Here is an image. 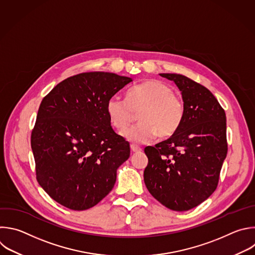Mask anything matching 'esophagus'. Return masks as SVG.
I'll use <instances>...</instances> for the list:
<instances>
[{
  "instance_id": "1",
  "label": "esophagus",
  "mask_w": 255,
  "mask_h": 255,
  "mask_svg": "<svg viewBox=\"0 0 255 255\" xmlns=\"http://www.w3.org/2000/svg\"><path fill=\"white\" fill-rule=\"evenodd\" d=\"M130 148H131V151L133 152V153H137V152H140L141 151V148L140 147H138V146H136V145H131L130 146Z\"/></svg>"
}]
</instances>
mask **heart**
I'll return each instance as SVG.
<instances>
[{"label": "heart", "mask_w": 255, "mask_h": 255, "mask_svg": "<svg viewBox=\"0 0 255 255\" xmlns=\"http://www.w3.org/2000/svg\"><path fill=\"white\" fill-rule=\"evenodd\" d=\"M140 122L125 129L122 136L135 144H146L161 137L173 135L180 127L185 113L183 100L173 93L164 81L151 79L132 87L127 97L111 96L107 101V114L118 130L126 128L138 112Z\"/></svg>", "instance_id": "1"}]
</instances>
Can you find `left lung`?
Listing matches in <instances>:
<instances>
[{"label": "left lung", "instance_id": "8db88e82", "mask_svg": "<svg viewBox=\"0 0 255 255\" xmlns=\"http://www.w3.org/2000/svg\"><path fill=\"white\" fill-rule=\"evenodd\" d=\"M181 92L185 113L169 139L144 149L148 164L144 182L161 204L186 211L205 201L216 189L227 154L226 116L213 94L199 83L163 73Z\"/></svg>", "mask_w": 255, "mask_h": 255}]
</instances>
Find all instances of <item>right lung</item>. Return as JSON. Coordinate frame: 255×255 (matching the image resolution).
<instances>
[{
  "instance_id": "1",
  "label": "right lung",
  "mask_w": 255,
  "mask_h": 255,
  "mask_svg": "<svg viewBox=\"0 0 255 255\" xmlns=\"http://www.w3.org/2000/svg\"><path fill=\"white\" fill-rule=\"evenodd\" d=\"M132 81L109 72L82 73L59 83L42 100L31 135L36 175L61 205L89 209L114 187L130 145L114 132L107 101Z\"/></svg>"
}]
</instances>
